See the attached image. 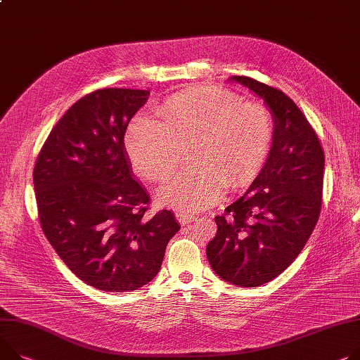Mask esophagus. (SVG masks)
Segmentation results:
<instances>
[{"label": "esophagus", "instance_id": "esophagus-1", "mask_svg": "<svg viewBox=\"0 0 360 360\" xmlns=\"http://www.w3.org/2000/svg\"><path fill=\"white\" fill-rule=\"evenodd\" d=\"M176 219L179 220V222L181 224V225H188V224H191V222H195V219H196V216L195 214H190V213H187V212H176Z\"/></svg>", "mask_w": 360, "mask_h": 360}]
</instances>
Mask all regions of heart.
<instances>
[{
    "label": "heart",
    "mask_w": 360,
    "mask_h": 360,
    "mask_svg": "<svg viewBox=\"0 0 360 360\" xmlns=\"http://www.w3.org/2000/svg\"><path fill=\"white\" fill-rule=\"evenodd\" d=\"M161 121L136 117L125 134L132 169L160 181L179 164L186 144L196 143V167L174 173L158 191L161 205L198 210L226 188L242 190L258 177L269 157L275 121L271 110L225 88L200 86L174 94L158 108Z\"/></svg>",
    "instance_id": "heart-1"
}]
</instances>
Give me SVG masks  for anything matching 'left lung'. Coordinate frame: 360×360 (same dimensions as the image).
<instances>
[{
  "label": "left lung",
  "mask_w": 360,
  "mask_h": 360,
  "mask_svg": "<svg viewBox=\"0 0 360 360\" xmlns=\"http://www.w3.org/2000/svg\"><path fill=\"white\" fill-rule=\"evenodd\" d=\"M232 80L271 109L275 135L264 169L245 195L216 216L206 255L239 287H258L287 269L309 240L321 210L324 151L306 115L283 91L248 76Z\"/></svg>",
  "instance_id": "8db88e82"
}]
</instances>
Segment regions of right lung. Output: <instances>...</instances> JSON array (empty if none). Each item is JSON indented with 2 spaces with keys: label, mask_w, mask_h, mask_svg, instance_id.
<instances>
[{
  "label": "right lung",
  "mask_w": 360,
  "mask_h": 360,
  "mask_svg": "<svg viewBox=\"0 0 360 360\" xmlns=\"http://www.w3.org/2000/svg\"><path fill=\"white\" fill-rule=\"evenodd\" d=\"M148 91L106 88L75 102L44 141L33 172L41 229L79 280L134 291L161 268L180 225L170 210L148 217L150 196L124 147Z\"/></svg>",
  "instance_id": "obj_1"
}]
</instances>
